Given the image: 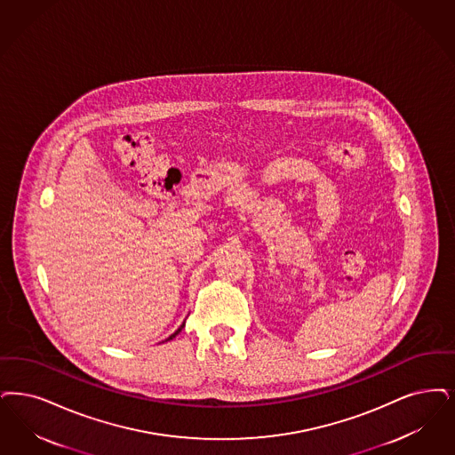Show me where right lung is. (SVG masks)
Returning a JSON list of instances; mask_svg holds the SVG:
<instances>
[{"instance_id": "add662e5", "label": "right lung", "mask_w": 455, "mask_h": 455, "mask_svg": "<svg viewBox=\"0 0 455 455\" xmlns=\"http://www.w3.org/2000/svg\"><path fill=\"white\" fill-rule=\"evenodd\" d=\"M182 327H184V323H182L181 327L178 328V330H176V331H174V333H172V335H171V337H169V339H172V337H176V335H178V331H181Z\"/></svg>"}]
</instances>
